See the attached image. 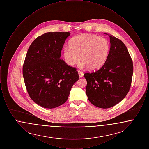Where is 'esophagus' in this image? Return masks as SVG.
I'll list each match as a JSON object with an SVG mask.
<instances>
[{
	"label": "esophagus",
	"mask_w": 149,
	"mask_h": 149,
	"mask_svg": "<svg viewBox=\"0 0 149 149\" xmlns=\"http://www.w3.org/2000/svg\"><path fill=\"white\" fill-rule=\"evenodd\" d=\"M78 74H79V77H80V78L83 77V75H84L83 72H81V71H78Z\"/></svg>",
	"instance_id": "1"
}]
</instances>
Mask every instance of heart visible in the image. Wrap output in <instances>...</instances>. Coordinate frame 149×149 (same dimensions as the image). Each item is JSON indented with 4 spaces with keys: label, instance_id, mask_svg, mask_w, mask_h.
<instances>
[{
    "label": "heart",
    "instance_id": "1",
    "mask_svg": "<svg viewBox=\"0 0 149 149\" xmlns=\"http://www.w3.org/2000/svg\"><path fill=\"white\" fill-rule=\"evenodd\" d=\"M109 51V43L105 38L85 34L71 39L70 46L64 47V56L70 66L77 64L81 58L83 66L95 70L105 63Z\"/></svg>",
    "mask_w": 149,
    "mask_h": 149
}]
</instances>
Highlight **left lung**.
Masks as SVG:
<instances>
[{"instance_id":"obj_1","label":"left lung","mask_w":149,"mask_h":149,"mask_svg":"<svg viewBox=\"0 0 149 149\" xmlns=\"http://www.w3.org/2000/svg\"><path fill=\"white\" fill-rule=\"evenodd\" d=\"M108 35L111 47L106 61L98 70L84 74L88 100L101 108L113 107L126 96L133 75V63L126 46L118 38Z\"/></svg>"}]
</instances>
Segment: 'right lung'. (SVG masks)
Listing matches in <instances>:
<instances>
[{"label": "right lung", "instance_id": "1", "mask_svg": "<svg viewBox=\"0 0 149 149\" xmlns=\"http://www.w3.org/2000/svg\"><path fill=\"white\" fill-rule=\"evenodd\" d=\"M70 32H47L37 37L27 51L23 76L30 98L45 108H54L67 100L79 76L75 68L60 58Z\"/></svg>", "mask_w": 149, "mask_h": 149}]
</instances>
